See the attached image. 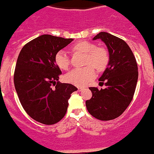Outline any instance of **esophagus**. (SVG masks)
<instances>
[{
	"label": "esophagus",
	"instance_id": "obj_1",
	"mask_svg": "<svg viewBox=\"0 0 154 154\" xmlns=\"http://www.w3.org/2000/svg\"><path fill=\"white\" fill-rule=\"evenodd\" d=\"M77 89H78V91H83L84 89H85V88H84V87H78V88H77Z\"/></svg>",
	"mask_w": 154,
	"mask_h": 154
}]
</instances>
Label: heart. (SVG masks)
Masks as SVG:
<instances>
[{"label": "heart", "instance_id": "1", "mask_svg": "<svg viewBox=\"0 0 154 154\" xmlns=\"http://www.w3.org/2000/svg\"><path fill=\"white\" fill-rule=\"evenodd\" d=\"M73 52L85 54V64L81 69H75L64 76V81L77 87H82L95 77V67L97 70L103 71L109 63V53L106 49L96 47L95 44L89 41H82L75 43L71 47ZM55 63L59 69H67L69 66V59L66 52L63 50L57 51L55 55Z\"/></svg>", "mask_w": 154, "mask_h": 154}]
</instances>
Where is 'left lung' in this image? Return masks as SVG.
<instances>
[{"label": "left lung", "mask_w": 154, "mask_h": 154, "mask_svg": "<svg viewBox=\"0 0 154 154\" xmlns=\"http://www.w3.org/2000/svg\"><path fill=\"white\" fill-rule=\"evenodd\" d=\"M101 39L109 55L106 69L99 78L106 88H89L92 97L85 104L89 113L100 121L117 118L127 109L134 96L138 81L136 59L128 44L106 32L98 33L93 40Z\"/></svg>", "instance_id": "obj_1"}]
</instances>
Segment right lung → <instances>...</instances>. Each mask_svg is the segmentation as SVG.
I'll use <instances>...</instances> for the list:
<instances>
[{
  "label": "right lung",
  "mask_w": 154,
  "mask_h": 154,
  "mask_svg": "<svg viewBox=\"0 0 154 154\" xmlns=\"http://www.w3.org/2000/svg\"><path fill=\"white\" fill-rule=\"evenodd\" d=\"M73 41L44 34L24 45L18 57L14 84L19 101L29 117L44 125L61 121L70 95L77 90L59 82L62 72L55 63L56 52Z\"/></svg>",
  "instance_id": "right-lung-1"
}]
</instances>
